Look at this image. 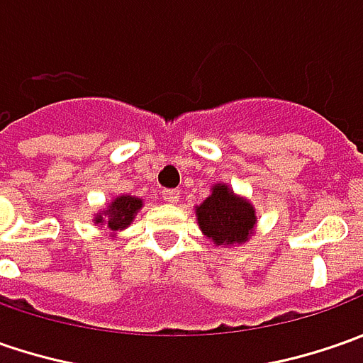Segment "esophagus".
<instances>
[{
	"label": "esophagus",
	"mask_w": 363,
	"mask_h": 363,
	"mask_svg": "<svg viewBox=\"0 0 363 363\" xmlns=\"http://www.w3.org/2000/svg\"><path fill=\"white\" fill-rule=\"evenodd\" d=\"M163 200L167 203H177L182 200V196H179V189H163Z\"/></svg>",
	"instance_id": "34e87169"
}]
</instances>
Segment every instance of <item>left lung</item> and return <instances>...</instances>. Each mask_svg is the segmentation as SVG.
<instances>
[{
	"label": "left lung",
	"mask_w": 363,
	"mask_h": 363,
	"mask_svg": "<svg viewBox=\"0 0 363 363\" xmlns=\"http://www.w3.org/2000/svg\"><path fill=\"white\" fill-rule=\"evenodd\" d=\"M196 216L203 236L216 246L246 242L257 226L252 203L236 196L226 184L212 186V194L196 206Z\"/></svg>",
	"instance_id": "obj_1"
}]
</instances>
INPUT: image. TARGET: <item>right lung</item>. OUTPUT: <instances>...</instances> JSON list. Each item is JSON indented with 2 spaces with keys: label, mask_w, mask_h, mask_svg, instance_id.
<instances>
[{
  "label": "right lung",
  "mask_w": 363,
  "mask_h": 363,
  "mask_svg": "<svg viewBox=\"0 0 363 363\" xmlns=\"http://www.w3.org/2000/svg\"><path fill=\"white\" fill-rule=\"evenodd\" d=\"M143 200L135 198V196H117L113 202L106 206L103 210V214L94 216V224L106 226L111 234H117L119 230H125L129 224H133V220L137 216V212L141 210Z\"/></svg>",
  "instance_id": "obj_1"
}]
</instances>
